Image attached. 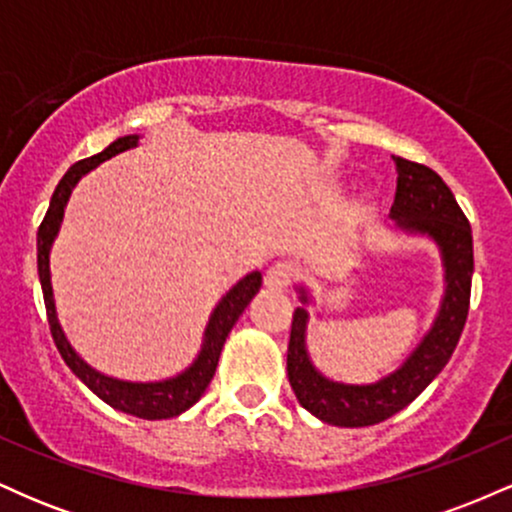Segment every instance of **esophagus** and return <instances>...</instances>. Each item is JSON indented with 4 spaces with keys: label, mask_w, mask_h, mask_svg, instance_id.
Masks as SVG:
<instances>
[{
    "label": "esophagus",
    "mask_w": 512,
    "mask_h": 512,
    "mask_svg": "<svg viewBox=\"0 0 512 512\" xmlns=\"http://www.w3.org/2000/svg\"><path fill=\"white\" fill-rule=\"evenodd\" d=\"M293 279V267L289 262H276L264 274V286L272 291H284Z\"/></svg>",
    "instance_id": "1"
}]
</instances>
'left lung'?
<instances>
[{"mask_svg":"<svg viewBox=\"0 0 512 512\" xmlns=\"http://www.w3.org/2000/svg\"><path fill=\"white\" fill-rule=\"evenodd\" d=\"M392 161L397 170V195L390 211V219L395 221L392 233L426 238L436 245L443 267V296L431 327L407 358L375 383L356 385L327 378L310 358L308 308L317 301L313 289L305 281H298L296 293L301 305L291 322L286 373L301 407L332 426L361 428L380 424L414 402L450 361L467 322L474 274L472 228L467 216L457 207L455 195L436 170L399 156Z\"/></svg>","mask_w":512,"mask_h":512,"instance_id":"left-lung-1","label":"left lung"}]
</instances>
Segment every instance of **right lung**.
<instances>
[{"instance_id": "1", "label": "right lung", "mask_w": 512, "mask_h": 512, "mask_svg": "<svg viewBox=\"0 0 512 512\" xmlns=\"http://www.w3.org/2000/svg\"><path fill=\"white\" fill-rule=\"evenodd\" d=\"M139 134H127V137L115 139L108 149H103L101 154L84 158V161L74 163L72 168L64 173L60 185L55 187L50 199L48 214H45L43 223L38 228V276L40 286H43V298L45 308H48V322L52 339H55L57 351H60L64 363L72 368L76 378L84 383L93 395H98L105 404L122 411V414L137 416V419L146 421H161V419H173L180 416L182 411L195 407L199 397L204 395L211 378H214L216 366H219V356L226 337L231 334L233 325L238 322V317L245 313L252 298L257 296L262 286V272H250L238 281L236 286H231L221 296V301L216 303V308L211 310L207 327H204L202 346H199L195 361L190 363L180 373L170 375L163 380H120L113 375H105L101 370H96L91 363H86L84 358L76 354L72 342L64 334L60 317H57V305H55V291H52V272H50V252L55 245L57 236H60V228L64 221V209H67L69 197H72L74 187L79 185V180L84 175L91 173L93 168L101 166L103 161L113 158L122 151L134 149L139 146Z\"/></svg>"}]
</instances>
